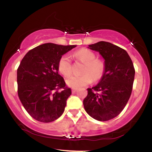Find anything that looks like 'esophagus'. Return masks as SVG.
Instances as JSON below:
<instances>
[{
	"mask_svg": "<svg viewBox=\"0 0 152 152\" xmlns=\"http://www.w3.org/2000/svg\"><path fill=\"white\" fill-rule=\"evenodd\" d=\"M76 91H77V89H76V88H72V92H73V93H75V92H76Z\"/></svg>",
	"mask_w": 152,
	"mask_h": 152,
	"instance_id": "34e87169",
	"label": "esophagus"
}]
</instances>
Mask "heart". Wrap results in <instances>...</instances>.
<instances>
[{"mask_svg":"<svg viewBox=\"0 0 152 152\" xmlns=\"http://www.w3.org/2000/svg\"><path fill=\"white\" fill-rule=\"evenodd\" d=\"M74 57L84 64L81 76L71 75L66 79V84L74 88L83 87L93 81V77L98 80L104 73V64L102 61L96 58V55L91 50L83 48L74 53ZM58 71L64 76H69L72 71V65L69 56L64 55L61 57L58 64Z\"/></svg>","mask_w":152,"mask_h":152,"instance_id":"b5f03b06","label":"heart"}]
</instances>
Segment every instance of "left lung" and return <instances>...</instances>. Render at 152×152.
<instances>
[{"label": "left lung", "instance_id": "1", "mask_svg": "<svg viewBox=\"0 0 152 152\" xmlns=\"http://www.w3.org/2000/svg\"><path fill=\"white\" fill-rule=\"evenodd\" d=\"M88 48L100 53L105 69L98 84L87 88L83 106L94 119L109 121L121 112L130 98L135 75L133 63L126 50L111 43L99 41Z\"/></svg>", "mask_w": 152, "mask_h": 152}]
</instances>
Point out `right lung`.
Returning a JSON list of instances; mask_svg holds the SVG:
<instances>
[{"label":"right lung","mask_w":152,"mask_h":152,"mask_svg":"<svg viewBox=\"0 0 152 152\" xmlns=\"http://www.w3.org/2000/svg\"><path fill=\"white\" fill-rule=\"evenodd\" d=\"M76 46L44 43L29 50L22 59L17 70L18 97L34 119L48 123L64 113L71 90L58 74V64L64 54Z\"/></svg>","instance_id":"1"}]
</instances>
